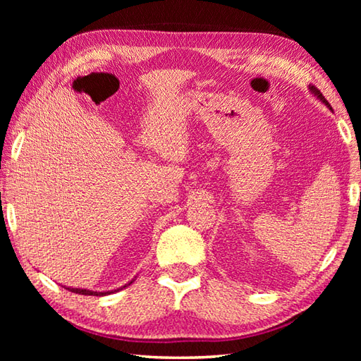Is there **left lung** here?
<instances>
[{
    "instance_id": "1",
    "label": "left lung",
    "mask_w": 361,
    "mask_h": 361,
    "mask_svg": "<svg viewBox=\"0 0 361 361\" xmlns=\"http://www.w3.org/2000/svg\"><path fill=\"white\" fill-rule=\"evenodd\" d=\"M310 91H312V93L315 94V96L319 99V101H323V102H324V104L329 106V109H331V104H329V102L326 101V97H324L323 94H321V91H319L317 87H313V85H312V87H310Z\"/></svg>"
}]
</instances>
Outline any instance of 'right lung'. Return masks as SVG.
<instances>
[{"label": "right lung", "mask_w": 361, "mask_h": 361, "mask_svg": "<svg viewBox=\"0 0 361 361\" xmlns=\"http://www.w3.org/2000/svg\"><path fill=\"white\" fill-rule=\"evenodd\" d=\"M132 283V282H130ZM128 283V286H130ZM127 286H124V287H121V290L122 288H126ZM70 291H74V293H79V295H87V296H104V295H110V293H113V291H91V290H87V288H68ZM116 291V290H114Z\"/></svg>", "instance_id": "1"}]
</instances>
